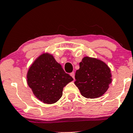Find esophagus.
<instances>
[{
    "label": "esophagus",
    "mask_w": 133,
    "mask_h": 133,
    "mask_svg": "<svg viewBox=\"0 0 133 133\" xmlns=\"http://www.w3.org/2000/svg\"><path fill=\"white\" fill-rule=\"evenodd\" d=\"M70 76H71L72 77V78L74 79V77H75V75H74V72H73L70 73Z\"/></svg>",
    "instance_id": "34e87169"
}]
</instances>
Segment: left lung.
I'll list each match as a JSON object with an SVG mask.
<instances>
[{
    "instance_id": "8db88e82",
    "label": "left lung",
    "mask_w": 133,
    "mask_h": 133,
    "mask_svg": "<svg viewBox=\"0 0 133 133\" xmlns=\"http://www.w3.org/2000/svg\"><path fill=\"white\" fill-rule=\"evenodd\" d=\"M110 69L106 63L85 57L75 74V85L85 98H95L104 94L112 82Z\"/></svg>"
}]
</instances>
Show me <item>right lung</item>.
<instances>
[{"instance_id": "right-lung-1", "label": "right lung", "mask_w": 133, "mask_h": 133, "mask_svg": "<svg viewBox=\"0 0 133 133\" xmlns=\"http://www.w3.org/2000/svg\"><path fill=\"white\" fill-rule=\"evenodd\" d=\"M27 83L34 95L46 104H54L63 95V88L73 78L66 74L53 55L44 54L32 63L27 73Z\"/></svg>"}]
</instances>
